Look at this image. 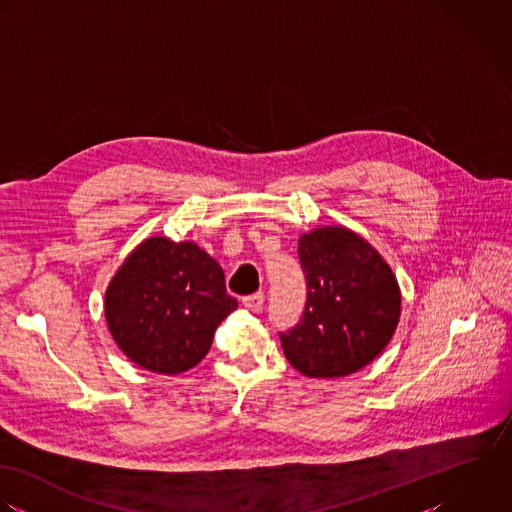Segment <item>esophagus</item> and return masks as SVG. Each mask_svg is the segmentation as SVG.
I'll return each mask as SVG.
<instances>
[{
	"mask_svg": "<svg viewBox=\"0 0 512 512\" xmlns=\"http://www.w3.org/2000/svg\"><path fill=\"white\" fill-rule=\"evenodd\" d=\"M243 305H245V308H249L251 312H261L263 305H265V295L263 293L249 295V297L243 299Z\"/></svg>",
	"mask_w": 512,
	"mask_h": 512,
	"instance_id": "esophagus-1",
	"label": "esophagus"
}]
</instances>
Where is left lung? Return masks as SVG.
I'll return each mask as SVG.
<instances>
[{"instance_id":"obj_1","label":"left lung","mask_w":512,"mask_h":512,"mask_svg":"<svg viewBox=\"0 0 512 512\" xmlns=\"http://www.w3.org/2000/svg\"><path fill=\"white\" fill-rule=\"evenodd\" d=\"M307 303L279 332L287 360L310 378H340L370 364L400 318V287L386 261L356 233L322 227L299 239Z\"/></svg>"}]
</instances>
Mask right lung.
Instances as JSON below:
<instances>
[{
	"instance_id": "add662e5",
	"label": "right lung",
	"mask_w": 512,
	"mask_h": 512,
	"mask_svg": "<svg viewBox=\"0 0 512 512\" xmlns=\"http://www.w3.org/2000/svg\"><path fill=\"white\" fill-rule=\"evenodd\" d=\"M237 308L217 261L192 241L152 237L108 285L104 314L112 338L138 366L158 374L194 368L213 332Z\"/></svg>"
}]
</instances>
